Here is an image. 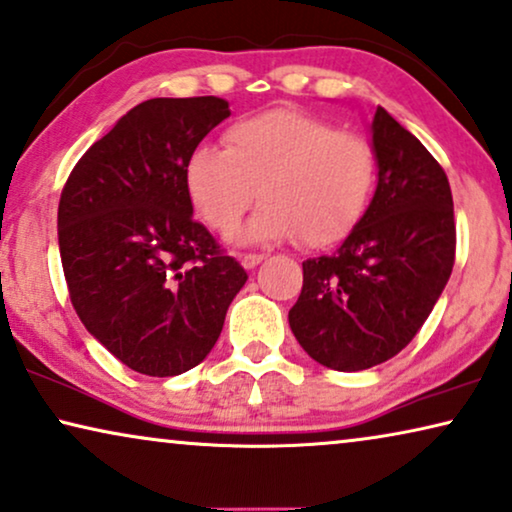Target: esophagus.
Returning <instances> with one entry per match:
<instances>
[{"mask_svg":"<svg viewBox=\"0 0 512 512\" xmlns=\"http://www.w3.org/2000/svg\"><path fill=\"white\" fill-rule=\"evenodd\" d=\"M266 259V255H259V253H246L241 255V264L246 266V269H255L257 264H262Z\"/></svg>","mask_w":512,"mask_h":512,"instance_id":"esophagus-1","label":"esophagus"}]
</instances>
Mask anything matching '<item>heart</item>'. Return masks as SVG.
<instances>
[{
	"mask_svg": "<svg viewBox=\"0 0 512 512\" xmlns=\"http://www.w3.org/2000/svg\"><path fill=\"white\" fill-rule=\"evenodd\" d=\"M376 181L378 157L364 136L292 109L234 122L225 132V150L199 146L185 164L192 204L215 232L239 225L259 194L266 204L243 236H299L308 248L343 241L366 215Z\"/></svg>",
	"mask_w": 512,
	"mask_h": 512,
	"instance_id": "b5f03b06",
	"label": "heart"
}]
</instances>
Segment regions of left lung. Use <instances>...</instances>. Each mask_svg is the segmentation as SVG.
I'll list each match as a JSON object with an SVG mask.
<instances>
[{
    "instance_id": "1",
    "label": "left lung",
    "mask_w": 512,
    "mask_h": 512,
    "mask_svg": "<svg viewBox=\"0 0 512 512\" xmlns=\"http://www.w3.org/2000/svg\"><path fill=\"white\" fill-rule=\"evenodd\" d=\"M378 187L334 255L306 259L290 327L315 362L362 371L406 348L429 318L455 264L448 176L408 129L373 115Z\"/></svg>"
}]
</instances>
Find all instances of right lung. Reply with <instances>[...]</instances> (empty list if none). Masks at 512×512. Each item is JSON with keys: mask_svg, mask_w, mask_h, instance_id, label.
Masks as SVG:
<instances>
[{"mask_svg": "<svg viewBox=\"0 0 512 512\" xmlns=\"http://www.w3.org/2000/svg\"><path fill=\"white\" fill-rule=\"evenodd\" d=\"M229 118L218 97H157L92 143L62 187L57 241L85 329L143 376L190 371L248 273L192 218L185 164Z\"/></svg>", "mask_w": 512, "mask_h": 512, "instance_id": "right-lung-1", "label": "right lung"}]
</instances>
